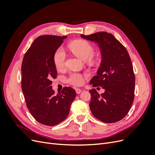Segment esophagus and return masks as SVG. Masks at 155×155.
Here are the masks:
<instances>
[{"label":"esophagus","mask_w":155,"mask_h":155,"mask_svg":"<svg viewBox=\"0 0 155 155\" xmlns=\"http://www.w3.org/2000/svg\"><path fill=\"white\" fill-rule=\"evenodd\" d=\"M81 89L80 88H76V92L77 94H80L81 92Z\"/></svg>","instance_id":"esophagus-1"}]
</instances>
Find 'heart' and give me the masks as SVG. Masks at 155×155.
<instances>
[{
  "label": "heart",
  "instance_id": "heart-1",
  "mask_svg": "<svg viewBox=\"0 0 155 155\" xmlns=\"http://www.w3.org/2000/svg\"><path fill=\"white\" fill-rule=\"evenodd\" d=\"M69 47L75 55L83 60L90 59L94 55V48L93 46L85 40L79 39L73 41L70 44ZM65 59L66 54L64 49L62 47L58 48L55 51L53 57L54 65L58 70L64 68ZM67 82L75 86L81 85L84 82V75L78 72H72L70 74L67 78Z\"/></svg>",
  "mask_w": 155,
  "mask_h": 155
}]
</instances>
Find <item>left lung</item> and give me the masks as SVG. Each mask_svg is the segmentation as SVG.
Instances as JSON below:
<instances>
[{
	"mask_svg": "<svg viewBox=\"0 0 155 155\" xmlns=\"http://www.w3.org/2000/svg\"><path fill=\"white\" fill-rule=\"evenodd\" d=\"M81 37L97 43L102 57L97 76L92 78L90 84L101 87L105 92L100 95L94 88L89 91L92 113L103 122H117L127 114L134 97L135 76L128 51L107 32L81 34Z\"/></svg>",
	"mask_w": 155,
	"mask_h": 155,
	"instance_id": "8db88e82",
	"label": "left lung"
}]
</instances>
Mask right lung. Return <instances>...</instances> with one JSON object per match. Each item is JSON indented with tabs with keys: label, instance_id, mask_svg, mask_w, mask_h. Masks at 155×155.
Listing matches in <instances>:
<instances>
[{
	"label": "right lung",
	"instance_id": "1",
	"mask_svg": "<svg viewBox=\"0 0 155 155\" xmlns=\"http://www.w3.org/2000/svg\"><path fill=\"white\" fill-rule=\"evenodd\" d=\"M67 36L41 35L33 42L22 60V90L30 114L38 122L54 126L67 118L76 96L71 87H65L54 94L51 79L57 78L53 57Z\"/></svg>",
	"mask_w": 155,
	"mask_h": 155
}]
</instances>
